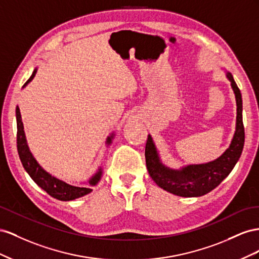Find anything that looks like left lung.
<instances>
[{
	"instance_id": "8db88e82",
	"label": "left lung",
	"mask_w": 259,
	"mask_h": 259,
	"mask_svg": "<svg viewBox=\"0 0 259 259\" xmlns=\"http://www.w3.org/2000/svg\"><path fill=\"white\" fill-rule=\"evenodd\" d=\"M228 79L236 99V129L229 149L221 156L207 164L190 165L181 170H172L161 164L151 136L147 137L145 145V161L151 178L161 189L184 197L202 196L218 187L231 172L239 160L244 146L245 132L242 119V95L231 73Z\"/></svg>"
}]
</instances>
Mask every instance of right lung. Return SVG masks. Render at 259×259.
Wrapping results in <instances>:
<instances>
[{
	"instance_id": "add662e5",
	"label": "right lung",
	"mask_w": 259,
	"mask_h": 259,
	"mask_svg": "<svg viewBox=\"0 0 259 259\" xmlns=\"http://www.w3.org/2000/svg\"><path fill=\"white\" fill-rule=\"evenodd\" d=\"M35 75V70L29 78L24 87L30 82L32 78ZM16 120H17V151L21 164H23L25 170L28 172V175L31 177V179L38 184V186L47 192L49 195L52 197L60 199V201H72V199L81 197L83 195H87L90 193L92 189L90 187H73L70 184L65 183L61 180H58L54 177H52L50 174H48L46 170H43L41 166L36 162V160L33 158L32 154L28 149V145L26 142V137L24 132V125L23 121H21V116L18 106L16 107ZM110 137L107 139V143H110L112 141ZM102 176V170L99 169V171L95 174L92 179L90 180L91 186H95Z\"/></svg>"
}]
</instances>
